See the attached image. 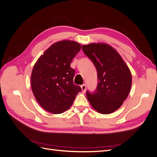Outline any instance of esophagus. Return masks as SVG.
<instances>
[{"label": "esophagus", "mask_w": 157, "mask_h": 157, "mask_svg": "<svg viewBox=\"0 0 157 157\" xmlns=\"http://www.w3.org/2000/svg\"><path fill=\"white\" fill-rule=\"evenodd\" d=\"M80 87H81L82 91L83 92H86V84H84L81 85V86H80Z\"/></svg>", "instance_id": "esophagus-1"}]
</instances>
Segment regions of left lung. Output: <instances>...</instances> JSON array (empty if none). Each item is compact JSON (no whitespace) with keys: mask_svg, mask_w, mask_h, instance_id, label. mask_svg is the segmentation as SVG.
<instances>
[{"mask_svg":"<svg viewBox=\"0 0 157 157\" xmlns=\"http://www.w3.org/2000/svg\"><path fill=\"white\" fill-rule=\"evenodd\" d=\"M84 53L92 61L98 72V86L94 93L86 92L92 107L101 114L117 111L130 92L132 74L117 51L105 43L83 45Z\"/></svg>","mask_w":157,"mask_h":157,"instance_id":"left-lung-1","label":"left lung"}]
</instances>
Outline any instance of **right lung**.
<instances>
[{"instance_id":"obj_1","label":"right lung","mask_w":157,"mask_h":157,"mask_svg":"<svg viewBox=\"0 0 157 157\" xmlns=\"http://www.w3.org/2000/svg\"><path fill=\"white\" fill-rule=\"evenodd\" d=\"M81 48L73 40H61L51 45L33 67L31 84L40 105L53 114L68 110L81 88L73 83L75 70L71 61Z\"/></svg>"}]
</instances>
